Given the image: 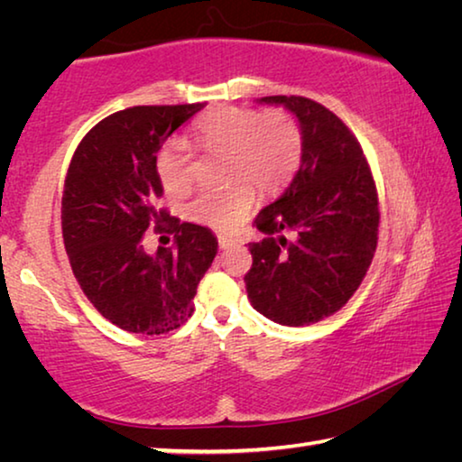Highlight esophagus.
Here are the masks:
<instances>
[{"label": "esophagus", "mask_w": 462, "mask_h": 462, "mask_svg": "<svg viewBox=\"0 0 462 462\" xmlns=\"http://www.w3.org/2000/svg\"><path fill=\"white\" fill-rule=\"evenodd\" d=\"M217 245H220V248H230V246H238L240 240L230 238V236H222V234H217Z\"/></svg>", "instance_id": "34e87169"}]
</instances>
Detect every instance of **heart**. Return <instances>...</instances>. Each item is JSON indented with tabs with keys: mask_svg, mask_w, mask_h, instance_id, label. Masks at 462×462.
I'll return each instance as SVG.
<instances>
[{
	"mask_svg": "<svg viewBox=\"0 0 462 462\" xmlns=\"http://www.w3.org/2000/svg\"><path fill=\"white\" fill-rule=\"evenodd\" d=\"M195 140L212 154H224V171L236 179L224 187L193 195L187 212L214 228H234L259 193H277L291 181L301 159V132L287 112L224 106L203 116L195 126ZM156 173L169 193L191 185L193 159L183 140L173 138L156 156Z\"/></svg>",
	"mask_w": 462,
	"mask_h": 462,
	"instance_id": "b5f03b06",
	"label": "heart"
}]
</instances>
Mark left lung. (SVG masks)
Returning a JSON list of instances; mask_svg holds the SVG:
<instances>
[{
    "label": "left lung",
    "instance_id": "1",
    "mask_svg": "<svg viewBox=\"0 0 462 462\" xmlns=\"http://www.w3.org/2000/svg\"><path fill=\"white\" fill-rule=\"evenodd\" d=\"M301 130L300 169L254 217L245 275L253 308L283 326H310L338 311L361 285L377 248L379 201L363 148L338 116L314 99L269 96Z\"/></svg>",
    "mask_w": 462,
    "mask_h": 462
}]
</instances>
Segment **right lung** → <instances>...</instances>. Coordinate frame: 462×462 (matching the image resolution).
Instances as JSON below:
<instances>
[{
	"mask_svg": "<svg viewBox=\"0 0 462 462\" xmlns=\"http://www.w3.org/2000/svg\"><path fill=\"white\" fill-rule=\"evenodd\" d=\"M199 109L136 106L107 116L85 134L67 171L60 220L73 275L93 308L126 332L159 336L185 324L217 253L212 230L156 208V154ZM151 225L173 231L176 246L144 254L142 234Z\"/></svg>",
	"mask_w": 462,
	"mask_h": 462,
	"instance_id": "add662e5",
	"label": "right lung"
}]
</instances>
